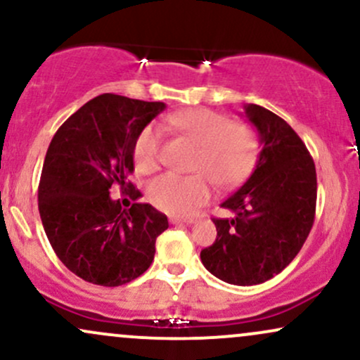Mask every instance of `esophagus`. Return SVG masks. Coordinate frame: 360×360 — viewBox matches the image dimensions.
<instances>
[{
    "label": "esophagus",
    "instance_id": "1",
    "mask_svg": "<svg viewBox=\"0 0 360 360\" xmlns=\"http://www.w3.org/2000/svg\"><path fill=\"white\" fill-rule=\"evenodd\" d=\"M169 221L172 223V225H177V223H186V225H191V223H194V218L191 217H171L169 218Z\"/></svg>",
    "mask_w": 360,
    "mask_h": 360
}]
</instances>
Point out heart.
I'll use <instances>...</instances> for the list:
<instances>
[{
  "mask_svg": "<svg viewBox=\"0 0 360 360\" xmlns=\"http://www.w3.org/2000/svg\"><path fill=\"white\" fill-rule=\"evenodd\" d=\"M167 125L198 146L193 174H164L147 189V198L160 212L191 213L212 196L213 183L220 188L240 184L257 162L260 142L254 128L232 123L225 115L198 108L167 118ZM134 162L139 172L152 174L162 162V130L147 125L134 143Z\"/></svg>",
  "mask_w": 360,
  "mask_h": 360,
  "instance_id": "obj_1",
  "label": "heart"
}]
</instances>
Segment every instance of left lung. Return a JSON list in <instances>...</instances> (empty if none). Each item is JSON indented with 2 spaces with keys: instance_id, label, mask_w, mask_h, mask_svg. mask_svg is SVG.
Listing matches in <instances>:
<instances>
[{
  "instance_id": "1",
  "label": "left lung",
  "mask_w": 360,
  "mask_h": 360,
  "mask_svg": "<svg viewBox=\"0 0 360 360\" xmlns=\"http://www.w3.org/2000/svg\"><path fill=\"white\" fill-rule=\"evenodd\" d=\"M262 150L254 172L223 208L233 218H213L217 240L201 250L203 266L218 279L252 286L274 278L298 255L316 210V169L307 146L272 111L245 105Z\"/></svg>"
}]
</instances>
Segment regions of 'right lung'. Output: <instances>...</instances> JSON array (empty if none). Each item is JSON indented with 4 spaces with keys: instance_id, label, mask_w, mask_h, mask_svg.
<instances>
[{
    "instance_id": "add662e5",
    "label": "right lung",
    "mask_w": 360,
    "mask_h": 360,
    "mask_svg": "<svg viewBox=\"0 0 360 360\" xmlns=\"http://www.w3.org/2000/svg\"><path fill=\"white\" fill-rule=\"evenodd\" d=\"M166 105L105 93L59 127L47 148L39 184V212L53 252L88 283L115 288L142 276L155 254L167 217L148 203L123 210L111 186L139 200L128 181L134 143Z\"/></svg>"
}]
</instances>
